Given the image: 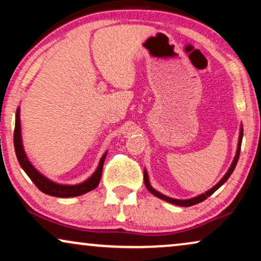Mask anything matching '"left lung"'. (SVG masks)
Masks as SVG:
<instances>
[{
  "label": "left lung",
  "instance_id": "8db88e82",
  "mask_svg": "<svg viewBox=\"0 0 261 261\" xmlns=\"http://www.w3.org/2000/svg\"><path fill=\"white\" fill-rule=\"evenodd\" d=\"M242 134H244V130H242V128H241V132H240V137H239V144H238V151H237V155H235V158H234V160H233V163H231V165H230V167H229V170H228V172L224 174V177L222 178V179H221L219 183H217L215 187L214 188H212L210 189L209 191H206L205 194H202V195H199V196H197V197H195V198H191V199H174V198H171V197H167V196H164V195H162L160 194V192H158V191H155L154 189H153L151 185H149V183H148V177H147V173L145 172V176H144V179H145V185H146V188L148 189L149 190V192H152L153 195L154 196H156V197H159V198H162V199H164V201H166V202H170V203H172V204H176V205H179V206H191V205H194V204H197V203H201V202H203L204 201V199H206L209 197L210 195H213L214 192H215L217 189H219L221 185H222L224 181H226L228 178L230 177V174L233 173V171H234V169H235V166H237V164H238V160H239V155H240V149H241V141H242Z\"/></svg>",
  "mask_w": 261,
  "mask_h": 261
}]
</instances>
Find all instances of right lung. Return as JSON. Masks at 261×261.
Listing matches in <instances>:
<instances>
[{
    "mask_svg": "<svg viewBox=\"0 0 261 261\" xmlns=\"http://www.w3.org/2000/svg\"><path fill=\"white\" fill-rule=\"evenodd\" d=\"M14 147H15L16 158L19 160L21 167H22L24 172L27 173V176L31 178L32 181L37 185L39 190L44 192L46 195L49 196H56V197H74V196L83 195L85 192L94 190L99 183L102 176V170H103V164H105V159L107 153L102 156L99 165L96 170V172L89 178L88 180H85L84 183L78 184V185H59L51 181L47 178L42 176L41 173H39L37 170L34 169L33 165L28 162L26 154L23 152L22 147V141H21V128H20V116H19V110L16 112L15 117V129H14Z\"/></svg>",
    "mask_w": 261,
    "mask_h": 261,
    "instance_id": "1",
    "label": "right lung"
}]
</instances>
